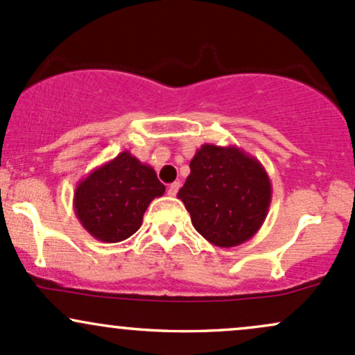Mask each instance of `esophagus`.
<instances>
[{
  "mask_svg": "<svg viewBox=\"0 0 355 355\" xmlns=\"http://www.w3.org/2000/svg\"><path fill=\"white\" fill-rule=\"evenodd\" d=\"M178 189H180V182H173V184L168 185L166 192H168L170 197H175L178 193Z\"/></svg>",
  "mask_w": 355,
  "mask_h": 355,
  "instance_id": "esophagus-1",
  "label": "esophagus"
}]
</instances>
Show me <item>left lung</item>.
Here are the masks:
<instances>
[{
  "mask_svg": "<svg viewBox=\"0 0 355 355\" xmlns=\"http://www.w3.org/2000/svg\"><path fill=\"white\" fill-rule=\"evenodd\" d=\"M177 197L193 227L210 244L234 248L263 225L271 204V180L259 159L237 146L202 145Z\"/></svg>",
  "mask_w": 355,
  "mask_h": 355,
  "instance_id": "1",
  "label": "left lung"
}]
</instances>
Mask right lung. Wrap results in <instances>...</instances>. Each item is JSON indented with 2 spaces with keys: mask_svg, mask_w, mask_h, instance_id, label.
Here are the masks:
<instances>
[{
  "mask_svg": "<svg viewBox=\"0 0 355 355\" xmlns=\"http://www.w3.org/2000/svg\"><path fill=\"white\" fill-rule=\"evenodd\" d=\"M165 193L150 165L130 151L92 170L73 192V210L83 227L103 243H121L141 227L155 197Z\"/></svg>",
  "mask_w": 355,
  "mask_h": 355,
  "instance_id": "obj_1",
  "label": "right lung"
}]
</instances>
